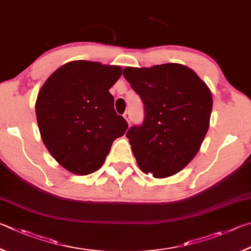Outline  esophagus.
<instances>
[{
  "label": "esophagus",
  "instance_id": "obj_1",
  "mask_svg": "<svg viewBox=\"0 0 251 251\" xmlns=\"http://www.w3.org/2000/svg\"><path fill=\"white\" fill-rule=\"evenodd\" d=\"M123 117H125V119L126 120V122H128L129 125H130L131 121H132V117H131V112L129 111V110H128V111H126V112H125V114H123Z\"/></svg>",
  "mask_w": 251,
  "mask_h": 251
}]
</instances>
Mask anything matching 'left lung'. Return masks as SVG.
<instances>
[{
  "instance_id": "obj_1",
  "label": "left lung",
  "mask_w": 251,
  "mask_h": 251,
  "mask_svg": "<svg viewBox=\"0 0 251 251\" xmlns=\"http://www.w3.org/2000/svg\"><path fill=\"white\" fill-rule=\"evenodd\" d=\"M123 76L144 105L143 122L126 133L139 168L156 178L176 174L194 159L207 133L212 92L179 64L126 67Z\"/></svg>"
}]
</instances>
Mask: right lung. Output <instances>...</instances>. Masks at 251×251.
I'll list each match as a JSON object with an SVG mask.
<instances>
[{
  "label": "right lung",
  "instance_id": "obj_1",
  "mask_svg": "<svg viewBox=\"0 0 251 251\" xmlns=\"http://www.w3.org/2000/svg\"><path fill=\"white\" fill-rule=\"evenodd\" d=\"M121 74L119 66L72 61L51 74L38 92L35 110L43 142L72 173L98 170L112 142L128 129L109 92Z\"/></svg>",
  "mask_w": 251,
  "mask_h": 251
}]
</instances>
